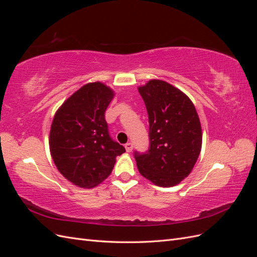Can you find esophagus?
<instances>
[{"mask_svg": "<svg viewBox=\"0 0 257 257\" xmlns=\"http://www.w3.org/2000/svg\"><path fill=\"white\" fill-rule=\"evenodd\" d=\"M125 150H126V152H131L132 150H133V145H132L131 143L125 144Z\"/></svg>", "mask_w": 257, "mask_h": 257, "instance_id": "obj_1", "label": "esophagus"}]
</instances>
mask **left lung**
Here are the masks:
<instances>
[{
  "label": "left lung",
  "instance_id": "8db88e82",
  "mask_svg": "<svg viewBox=\"0 0 257 257\" xmlns=\"http://www.w3.org/2000/svg\"><path fill=\"white\" fill-rule=\"evenodd\" d=\"M149 116L150 148L135 152L142 176L155 185L170 188L188 177L203 143L195 106L182 91L159 79L138 88Z\"/></svg>",
  "mask_w": 257,
  "mask_h": 257
}]
</instances>
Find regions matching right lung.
I'll return each instance as SVG.
<instances>
[{"label": "right lung", "mask_w": 257, "mask_h": 257, "mask_svg": "<svg viewBox=\"0 0 257 257\" xmlns=\"http://www.w3.org/2000/svg\"><path fill=\"white\" fill-rule=\"evenodd\" d=\"M114 96L106 84L82 85L61 105L49 134L51 158L59 172L79 188H94L109 176L125 152L108 133L105 111Z\"/></svg>", "instance_id": "right-lung-1"}]
</instances>
